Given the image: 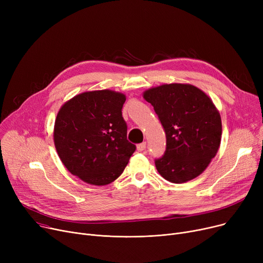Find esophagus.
I'll use <instances>...</instances> for the list:
<instances>
[{
	"mask_svg": "<svg viewBox=\"0 0 263 263\" xmlns=\"http://www.w3.org/2000/svg\"><path fill=\"white\" fill-rule=\"evenodd\" d=\"M146 145H147V144H146L145 142L139 144V145H137V150H139L140 153H142V151H144V150L146 149Z\"/></svg>",
	"mask_w": 263,
	"mask_h": 263,
	"instance_id": "esophagus-1",
	"label": "esophagus"
}]
</instances>
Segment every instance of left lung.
<instances>
[{
	"label": "left lung",
	"instance_id": "obj_1",
	"mask_svg": "<svg viewBox=\"0 0 263 263\" xmlns=\"http://www.w3.org/2000/svg\"><path fill=\"white\" fill-rule=\"evenodd\" d=\"M166 135V150L155 160L159 174L173 183L199 176L215 157L222 121L211 99L190 84H165L144 92Z\"/></svg>",
	"mask_w": 263,
	"mask_h": 263
}]
</instances>
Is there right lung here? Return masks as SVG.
Instances as JSON below:
<instances>
[{
  "mask_svg": "<svg viewBox=\"0 0 263 263\" xmlns=\"http://www.w3.org/2000/svg\"><path fill=\"white\" fill-rule=\"evenodd\" d=\"M124 101V95L104 89L78 95L61 107L55 148L66 168L81 180L105 185L127 166L136 146L127 140Z\"/></svg>",
  "mask_w": 263,
  "mask_h": 263,
  "instance_id": "obj_1",
  "label": "right lung"
}]
</instances>
